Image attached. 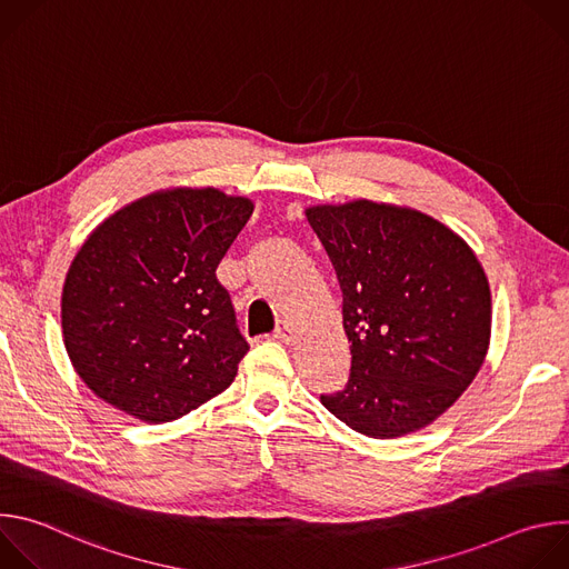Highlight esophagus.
<instances>
[{"instance_id":"34e87169","label":"esophagus","mask_w":569,"mask_h":569,"mask_svg":"<svg viewBox=\"0 0 569 569\" xmlns=\"http://www.w3.org/2000/svg\"><path fill=\"white\" fill-rule=\"evenodd\" d=\"M274 338L281 340V342H286V345H292V342H295V331H292V327H290L288 321H279V323H277Z\"/></svg>"}]
</instances>
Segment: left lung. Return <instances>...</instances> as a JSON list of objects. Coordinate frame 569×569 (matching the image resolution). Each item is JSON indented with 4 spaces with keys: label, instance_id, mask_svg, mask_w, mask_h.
<instances>
[{
    "label": "left lung",
    "instance_id": "obj_1",
    "mask_svg": "<svg viewBox=\"0 0 569 569\" xmlns=\"http://www.w3.org/2000/svg\"><path fill=\"white\" fill-rule=\"evenodd\" d=\"M342 290L351 373L321 405L351 430L393 439L439 419L483 365L491 290L452 229L405 207L306 209Z\"/></svg>",
    "mask_w": 569,
    "mask_h": 569
}]
</instances>
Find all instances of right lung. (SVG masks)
<instances>
[{"mask_svg": "<svg viewBox=\"0 0 569 569\" xmlns=\"http://www.w3.org/2000/svg\"><path fill=\"white\" fill-rule=\"evenodd\" d=\"M252 211L218 189H173L90 233L64 279L62 336L99 398L167 423L233 382L250 345L216 268Z\"/></svg>", "mask_w": 569, "mask_h": 569, "instance_id": "add662e5", "label": "right lung"}]
</instances>
